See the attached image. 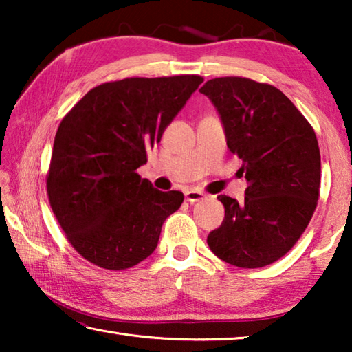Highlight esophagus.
I'll return each mask as SVG.
<instances>
[{"label": "esophagus", "instance_id": "obj_1", "mask_svg": "<svg viewBox=\"0 0 352 352\" xmlns=\"http://www.w3.org/2000/svg\"><path fill=\"white\" fill-rule=\"evenodd\" d=\"M184 197H186V201L189 204H195V201H200L206 199V194L201 192V190H195V189H189L184 192Z\"/></svg>", "mask_w": 352, "mask_h": 352}]
</instances>
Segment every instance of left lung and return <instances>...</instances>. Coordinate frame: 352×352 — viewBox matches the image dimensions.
Returning a JSON list of instances; mask_svg holds the SVG:
<instances>
[{
	"label": "left lung",
	"mask_w": 352,
	"mask_h": 352,
	"mask_svg": "<svg viewBox=\"0 0 352 352\" xmlns=\"http://www.w3.org/2000/svg\"><path fill=\"white\" fill-rule=\"evenodd\" d=\"M222 121L226 146L242 160L248 188L237 201L219 195L225 219L208 234L219 259L258 269L289 252L312 219L320 194L318 141L278 88L245 77H217L200 88Z\"/></svg>",
	"instance_id": "8db88e82"
}]
</instances>
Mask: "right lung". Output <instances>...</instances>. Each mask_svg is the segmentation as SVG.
Wrapping results in <instances>:
<instances>
[{
    "mask_svg": "<svg viewBox=\"0 0 352 352\" xmlns=\"http://www.w3.org/2000/svg\"><path fill=\"white\" fill-rule=\"evenodd\" d=\"M204 77H132L88 91L58 126L47 195L77 252L102 269H130L158 245L164 220L183 204L136 169Z\"/></svg>",
    "mask_w": 352,
    "mask_h": 352,
    "instance_id": "right-lung-1",
    "label": "right lung"
}]
</instances>
